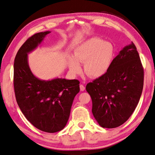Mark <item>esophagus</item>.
<instances>
[{
    "mask_svg": "<svg viewBox=\"0 0 155 155\" xmlns=\"http://www.w3.org/2000/svg\"><path fill=\"white\" fill-rule=\"evenodd\" d=\"M80 90H81V91H84V90H85V86H83V85H82V84L80 85Z\"/></svg>",
    "mask_w": 155,
    "mask_h": 155,
    "instance_id": "1",
    "label": "esophagus"
}]
</instances>
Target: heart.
<instances>
[{
	"label": "heart",
	"instance_id": "heart-1",
	"mask_svg": "<svg viewBox=\"0 0 155 155\" xmlns=\"http://www.w3.org/2000/svg\"><path fill=\"white\" fill-rule=\"evenodd\" d=\"M114 56L111 43L104 42L100 38H91L85 41L74 52V58L69 60V71L72 75L81 72L80 64H84V71L88 76L97 78L108 70Z\"/></svg>",
	"mask_w": 155,
	"mask_h": 155
}]
</instances>
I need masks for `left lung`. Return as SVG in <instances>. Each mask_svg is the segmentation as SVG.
<instances>
[{"label": "left lung", "instance_id": "8db88e82", "mask_svg": "<svg viewBox=\"0 0 155 155\" xmlns=\"http://www.w3.org/2000/svg\"><path fill=\"white\" fill-rule=\"evenodd\" d=\"M144 69L132 42L112 60L106 73L86 87L92 100V114L103 128L118 127L127 121L139 102Z\"/></svg>", "mask_w": 155, "mask_h": 155}]
</instances>
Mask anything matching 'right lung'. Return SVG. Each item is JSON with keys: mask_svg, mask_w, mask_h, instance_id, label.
I'll return each instance as SVG.
<instances>
[{"mask_svg": "<svg viewBox=\"0 0 155 155\" xmlns=\"http://www.w3.org/2000/svg\"><path fill=\"white\" fill-rule=\"evenodd\" d=\"M50 33L33 35L18 49L14 62L13 82L16 100L25 118L39 130L54 133L67 124L74 97L80 91V81L62 78L41 80L31 71L28 53Z\"/></svg>", "mask_w": 155, "mask_h": 155, "instance_id": "right-lung-1", "label": "right lung"}]
</instances>
